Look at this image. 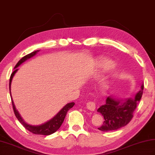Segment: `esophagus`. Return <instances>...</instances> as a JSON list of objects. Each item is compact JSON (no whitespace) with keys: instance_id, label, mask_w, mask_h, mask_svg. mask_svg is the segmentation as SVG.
<instances>
[{"instance_id":"34e87169","label":"esophagus","mask_w":155,"mask_h":155,"mask_svg":"<svg viewBox=\"0 0 155 155\" xmlns=\"http://www.w3.org/2000/svg\"><path fill=\"white\" fill-rule=\"evenodd\" d=\"M86 107L88 109H89L90 110H94L95 109H96V104H95V102H94V101H90L87 103Z\"/></svg>"}]
</instances>
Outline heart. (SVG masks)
<instances>
[{"label": "heart", "instance_id": "heart-1", "mask_svg": "<svg viewBox=\"0 0 155 155\" xmlns=\"http://www.w3.org/2000/svg\"><path fill=\"white\" fill-rule=\"evenodd\" d=\"M115 64L112 61L104 60L97 63L96 69L94 71V74H99L101 73L107 72L110 70H113L115 67Z\"/></svg>", "mask_w": 155, "mask_h": 155}]
</instances>
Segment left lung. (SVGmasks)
<instances>
[{
  "label": "left lung",
  "mask_w": 155,
  "mask_h": 155,
  "mask_svg": "<svg viewBox=\"0 0 155 155\" xmlns=\"http://www.w3.org/2000/svg\"><path fill=\"white\" fill-rule=\"evenodd\" d=\"M143 88V84H142L141 90L134 98L122 100L112 96L107 97L105 104L97 109V112L102 114L105 120L98 129L102 132H109L117 130L128 124L133 118V113L142 97Z\"/></svg>",
  "instance_id": "left-lung-1"
}]
</instances>
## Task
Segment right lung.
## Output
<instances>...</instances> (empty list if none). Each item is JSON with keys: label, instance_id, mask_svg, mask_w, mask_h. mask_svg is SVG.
Returning a JSON list of instances; mask_svg holds the SVG:
<instances>
[{"label": "right lung", "instance_id": "right-lung-1", "mask_svg": "<svg viewBox=\"0 0 155 155\" xmlns=\"http://www.w3.org/2000/svg\"><path fill=\"white\" fill-rule=\"evenodd\" d=\"M39 51V50H37L33 51L31 54H27L25 55L24 57H23L20 60H19L16 65L14 67V72L12 73L10 78V82H9V88H10V97H11V100H12V107H13V110L15 117L18 118V120L19 121V122L25 127V128L29 130V132L31 133H33L34 134H37V135H44V136H48V135H50L51 134H53L54 132H56V131L60 128V126H61L62 123L64 120L65 117L66 116V114L68 110L73 107L74 105V103H69V104H67L66 105H65L63 107L59 110V111L57 113L56 115H55L52 118L50 119V120L46 122L44 124H42L41 125H38V126H33V125H30L29 124H27L24 120H23V118L20 116V114L18 113V110L15 109V107L14 105V101L12 100V97L11 96V92H10V89H11V82L12 81L13 77L14 76V74L15 73L17 72L18 69L17 68L20 65L21 63H23L24 61H25L27 59L32 58L34 55L37 54V53Z\"/></svg>", "mask_w": 155, "mask_h": 155}]
</instances>
